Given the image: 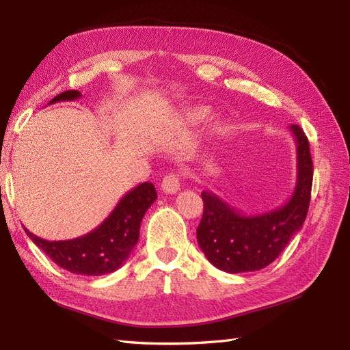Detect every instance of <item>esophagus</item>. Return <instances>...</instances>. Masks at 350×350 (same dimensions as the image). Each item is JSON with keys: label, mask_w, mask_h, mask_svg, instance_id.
Masks as SVG:
<instances>
[{"label": "esophagus", "mask_w": 350, "mask_h": 350, "mask_svg": "<svg viewBox=\"0 0 350 350\" xmlns=\"http://www.w3.org/2000/svg\"><path fill=\"white\" fill-rule=\"evenodd\" d=\"M161 188L163 192H165V194H176V192H179L180 191V176L177 173L167 174L165 177H163Z\"/></svg>", "instance_id": "34e87169"}]
</instances>
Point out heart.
I'll return each instance as SVG.
<instances>
[{"mask_svg": "<svg viewBox=\"0 0 350 350\" xmlns=\"http://www.w3.org/2000/svg\"><path fill=\"white\" fill-rule=\"evenodd\" d=\"M197 117H198V118H202V117H203V114H197ZM222 128H224V126H222L221 123H217V124H215V131H222Z\"/></svg>", "mask_w": 350, "mask_h": 350, "instance_id": "obj_1", "label": "heart"}]
</instances>
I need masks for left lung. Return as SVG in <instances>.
<instances>
[{"label": "left lung", "instance_id": "left-lung-1", "mask_svg": "<svg viewBox=\"0 0 350 350\" xmlns=\"http://www.w3.org/2000/svg\"><path fill=\"white\" fill-rule=\"evenodd\" d=\"M296 143V185L287 202L269 212L245 215L212 191H203V218L197 241L207 260L228 273L263 269L277 258L307 218L313 161L306 133L290 126Z\"/></svg>", "mask_w": 350, "mask_h": 350}]
</instances>
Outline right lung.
<instances>
[{
    "mask_svg": "<svg viewBox=\"0 0 350 350\" xmlns=\"http://www.w3.org/2000/svg\"><path fill=\"white\" fill-rule=\"evenodd\" d=\"M78 90H69L55 96L49 102L77 100ZM156 189L144 182L120 198L108 218L93 232L70 241H44L25 228L27 236L63 269L77 275H105L122 267L139 237V226L147 209L153 204Z\"/></svg>",
    "mask_w": 350,
    "mask_h": 350,
    "instance_id": "add662e5",
    "label": "right lung"
}]
</instances>
